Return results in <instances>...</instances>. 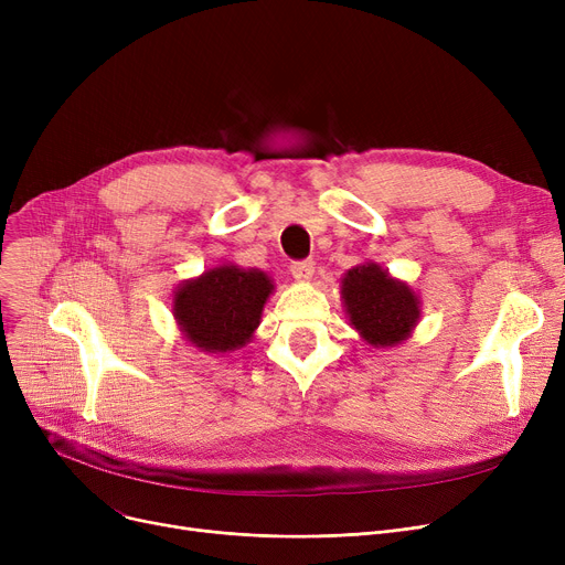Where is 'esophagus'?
<instances>
[{
    "label": "esophagus",
    "mask_w": 565,
    "mask_h": 565,
    "mask_svg": "<svg viewBox=\"0 0 565 565\" xmlns=\"http://www.w3.org/2000/svg\"><path fill=\"white\" fill-rule=\"evenodd\" d=\"M313 270H316V263L309 258L290 263V275L298 281H309L313 277Z\"/></svg>",
    "instance_id": "34e87169"
}]
</instances>
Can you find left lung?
I'll return each instance as SVG.
<instances>
[{
	"mask_svg": "<svg viewBox=\"0 0 565 565\" xmlns=\"http://www.w3.org/2000/svg\"><path fill=\"white\" fill-rule=\"evenodd\" d=\"M341 295L350 324L375 348L398 345L417 328L419 298L377 263L348 270L341 279Z\"/></svg>",
	"mask_w": 565,
	"mask_h": 565,
	"instance_id": "1",
	"label": "left lung"
}]
</instances>
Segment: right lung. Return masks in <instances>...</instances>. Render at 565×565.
Segmentation results:
<instances>
[{
	"label": "right lung",
	"mask_w": 565,
	"mask_h": 565,
	"mask_svg": "<svg viewBox=\"0 0 565 565\" xmlns=\"http://www.w3.org/2000/svg\"><path fill=\"white\" fill-rule=\"evenodd\" d=\"M273 290V279L260 270L217 265L175 288L173 318L199 350L233 352L254 337Z\"/></svg>",
	"instance_id": "1"
}]
</instances>
